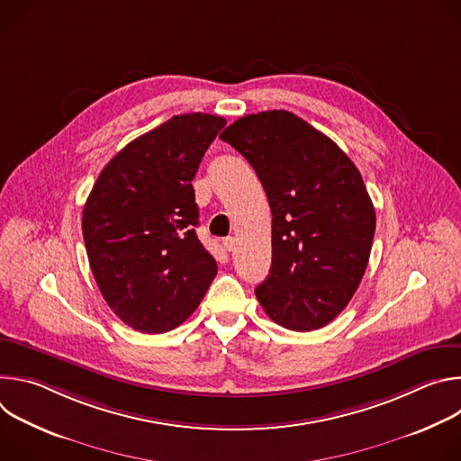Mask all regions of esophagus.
Segmentation results:
<instances>
[{
  "mask_svg": "<svg viewBox=\"0 0 461 461\" xmlns=\"http://www.w3.org/2000/svg\"><path fill=\"white\" fill-rule=\"evenodd\" d=\"M222 244H224V249H226V251H233V249H235L237 240H235L233 237H228V239H224V242H222Z\"/></svg>",
  "mask_w": 461,
  "mask_h": 461,
  "instance_id": "34e87169",
  "label": "esophagus"
}]
</instances>
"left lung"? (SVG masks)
<instances>
[{"label": "left lung", "instance_id": "left-lung-1", "mask_svg": "<svg viewBox=\"0 0 461 461\" xmlns=\"http://www.w3.org/2000/svg\"><path fill=\"white\" fill-rule=\"evenodd\" d=\"M221 140L255 169L272 210V268L255 288L268 317L295 332L336 319L372 249L375 212L339 146L288 111L246 114Z\"/></svg>", "mask_w": 461, "mask_h": 461}]
</instances>
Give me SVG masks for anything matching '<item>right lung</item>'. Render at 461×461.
<instances>
[{
    "label": "right lung",
    "mask_w": 461,
    "mask_h": 461,
    "mask_svg": "<svg viewBox=\"0 0 461 461\" xmlns=\"http://www.w3.org/2000/svg\"><path fill=\"white\" fill-rule=\"evenodd\" d=\"M224 125L206 113L173 116L116 153L89 193L82 231L95 281L109 308L139 332L182 324L217 276L194 233L191 180Z\"/></svg>",
    "instance_id": "1"
}]
</instances>
